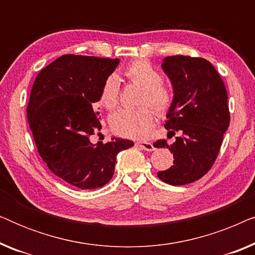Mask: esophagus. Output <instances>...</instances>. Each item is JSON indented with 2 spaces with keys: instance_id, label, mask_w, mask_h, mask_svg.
I'll return each instance as SVG.
<instances>
[{
  "instance_id": "obj_1",
  "label": "esophagus",
  "mask_w": 255,
  "mask_h": 255,
  "mask_svg": "<svg viewBox=\"0 0 255 255\" xmlns=\"http://www.w3.org/2000/svg\"><path fill=\"white\" fill-rule=\"evenodd\" d=\"M135 145H137L138 147H140V148L145 149V151H148V152L154 151V149H155L152 142H149V141H137V142H135Z\"/></svg>"
}]
</instances>
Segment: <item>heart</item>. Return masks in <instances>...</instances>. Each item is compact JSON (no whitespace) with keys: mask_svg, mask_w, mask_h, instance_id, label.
I'll use <instances>...</instances> for the list:
<instances>
[{"mask_svg":"<svg viewBox=\"0 0 255 255\" xmlns=\"http://www.w3.org/2000/svg\"><path fill=\"white\" fill-rule=\"evenodd\" d=\"M124 78L130 83L141 87L137 109H120L111 115L110 127L115 133L125 138L140 139L148 135L154 124V111L166 114L172 107L174 93L170 86L161 80V74L151 62L144 59L132 61L123 71ZM120 101V80L110 74L104 80L99 94V104L107 110H113ZM150 107H148V106ZM152 107L151 108L150 107Z\"/></svg>","mask_w":255,"mask_h":255,"instance_id":"1","label":"heart"}]
</instances>
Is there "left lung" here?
Wrapping results in <instances>:
<instances>
[{"label":"left lung","instance_id":"left-lung-1","mask_svg":"<svg viewBox=\"0 0 255 255\" xmlns=\"http://www.w3.org/2000/svg\"><path fill=\"white\" fill-rule=\"evenodd\" d=\"M162 68L173 83L174 101L167 114L168 138L154 147H166L174 155L170 168L158 177L172 186L200 180L217 159L224 132L230 124L228 93L224 82L208 60L189 55L165 58Z\"/></svg>","mask_w":255,"mask_h":255}]
</instances>
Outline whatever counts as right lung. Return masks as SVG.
<instances>
[{
    "instance_id": "right-lung-1",
    "label": "right lung",
    "mask_w": 255,
    "mask_h": 255,
    "mask_svg": "<svg viewBox=\"0 0 255 255\" xmlns=\"http://www.w3.org/2000/svg\"><path fill=\"white\" fill-rule=\"evenodd\" d=\"M120 60L65 54L34 80L26 115L38 153L48 168L79 189H96L113 177L117 154L133 141L113 138L93 145L102 124L94 104Z\"/></svg>"
}]
</instances>
